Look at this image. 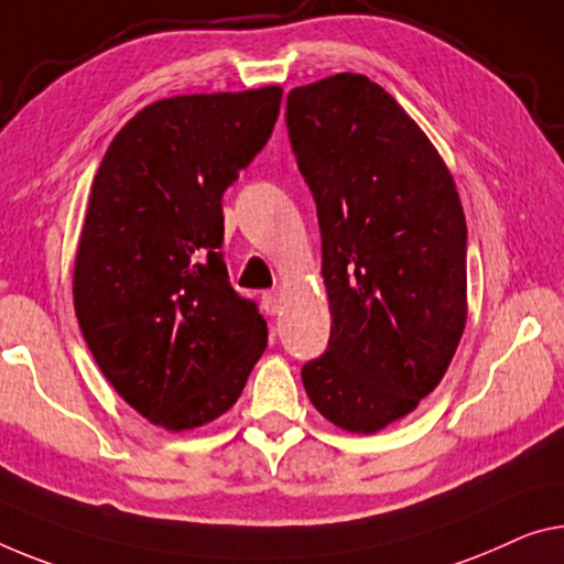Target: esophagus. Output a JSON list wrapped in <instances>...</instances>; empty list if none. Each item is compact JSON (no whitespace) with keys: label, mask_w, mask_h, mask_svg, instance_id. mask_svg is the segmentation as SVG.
<instances>
[{"label":"esophagus","mask_w":564,"mask_h":564,"mask_svg":"<svg viewBox=\"0 0 564 564\" xmlns=\"http://www.w3.org/2000/svg\"><path fill=\"white\" fill-rule=\"evenodd\" d=\"M262 307L267 315H276L282 307V294L276 290H270V292H262Z\"/></svg>","instance_id":"1"}]
</instances>
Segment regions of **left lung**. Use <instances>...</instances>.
I'll list each match as a JSON object with an SVG mask.
<instances>
[{
  "label": "left lung",
  "instance_id": "obj_1",
  "mask_svg": "<svg viewBox=\"0 0 564 564\" xmlns=\"http://www.w3.org/2000/svg\"><path fill=\"white\" fill-rule=\"evenodd\" d=\"M284 120L317 204L333 315L302 383L335 426L376 433L438 386L462 340V202L426 133L366 75L290 90Z\"/></svg>",
  "mask_w": 564,
  "mask_h": 564
}]
</instances>
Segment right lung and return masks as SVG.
<instances>
[{
    "label": "right lung",
    "mask_w": 564,
    "mask_h": 564,
    "mask_svg": "<svg viewBox=\"0 0 564 564\" xmlns=\"http://www.w3.org/2000/svg\"><path fill=\"white\" fill-rule=\"evenodd\" d=\"M282 88L178 95L112 138L75 259V312L102 376L169 431L227 413L267 348L224 264L221 196L270 141Z\"/></svg>",
    "instance_id": "right-lung-1"
}]
</instances>
